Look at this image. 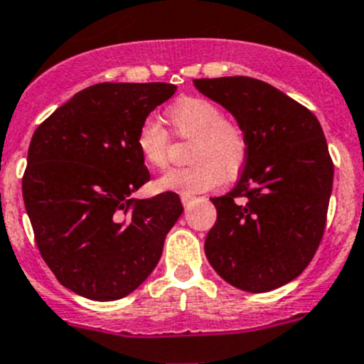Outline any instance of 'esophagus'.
Wrapping results in <instances>:
<instances>
[{
    "label": "esophagus",
    "mask_w": 364,
    "mask_h": 364,
    "mask_svg": "<svg viewBox=\"0 0 364 364\" xmlns=\"http://www.w3.org/2000/svg\"><path fill=\"white\" fill-rule=\"evenodd\" d=\"M193 199H196L193 196H185V193H183V196H181L183 206H190V203H193Z\"/></svg>",
    "instance_id": "esophagus-1"
}]
</instances>
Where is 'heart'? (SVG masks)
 I'll list each match as a JSON object with an SVG mask.
<instances>
[{"label": "heart", "instance_id": "b5f03b06", "mask_svg": "<svg viewBox=\"0 0 364 364\" xmlns=\"http://www.w3.org/2000/svg\"><path fill=\"white\" fill-rule=\"evenodd\" d=\"M168 121L179 139H192L190 161L185 168H172L158 179V188L171 192L199 193L232 178L249 156L247 132L238 121L225 117L217 103L204 97H183L167 110ZM136 147L146 164L164 168L168 164L171 136L153 117H147L136 133Z\"/></svg>", "mask_w": 364, "mask_h": 364}]
</instances>
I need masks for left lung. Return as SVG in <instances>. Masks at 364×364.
<instances>
[{
    "instance_id": "1",
    "label": "left lung",
    "mask_w": 364,
    "mask_h": 364,
    "mask_svg": "<svg viewBox=\"0 0 364 364\" xmlns=\"http://www.w3.org/2000/svg\"><path fill=\"white\" fill-rule=\"evenodd\" d=\"M245 128L249 156L235 188L211 203L204 242L222 279L252 294L290 283L323 238L334 164L318 119L276 87L247 76L193 80Z\"/></svg>"
}]
</instances>
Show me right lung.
<instances>
[{
    "instance_id": "right-lung-1",
    "label": "right lung",
    "mask_w": 364,
    "mask_h": 364,
    "mask_svg": "<svg viewBox=\"0 0 364 364\" xmlns=\"http://www.w3.org/2000/svg\"><path fill=\"white\" fill-rule=\"evenodd\" d=\"M176 87L97 83L56 108L31 136L23 199L42 259L60 284L117 301L147 279L183 213L176 192L132 199L151 179L136 147L147 115Z\"/></svg>"
}]
</instances>
